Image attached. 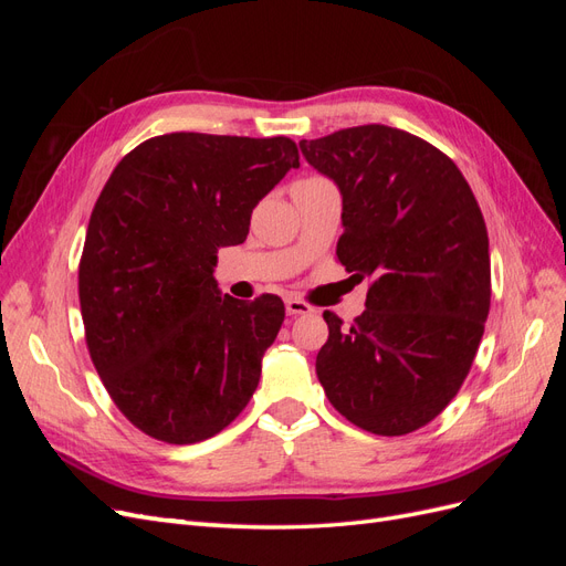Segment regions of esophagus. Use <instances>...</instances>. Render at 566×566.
<instances>
[{"label": "esophagus", "mask_w": 566, "mask_h": 566, "mask_svg": "<svg viewBox=\"0 0 566 566\" xmlns=\"http://www.w3.org/2000/svg\"><path fill=\"white\" fill-rule=\"evenodd\" d=\"M285 312H287L290 316H302V314H310L312 306L306 304L304 300H300V297H287V300H285Z\"/></svg>", "instance_id": "1"}]
</instances>
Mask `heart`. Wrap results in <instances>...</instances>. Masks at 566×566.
I'll use <instances>...</instances> for the list:
<instances>
[{"instance_id": "heart-1", "label": "heart", "mask_w": 566, "mask_h": 566, "mask_svg": "<svg viewBox=\"0 0 566 566\" xmlns=\"http://www.w3.org/2000/svg\"><path fill=\"white\" fill-rule=\"evenodd\" d=\"M312 179H318V177H312Z\"/></svg>"}]
</instances>
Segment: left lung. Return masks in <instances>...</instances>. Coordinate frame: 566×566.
I'll return each instance as SVG.
<instances>
[{"label":"left lung","mask_w":566,"mask_h":566,"mask_svg":"<svg viewBox=\"0 0 566 566\" xmlns=\"http://www.w3.org/2000/svg\"><path fill=\"white\" fill-rule=\"evenodd\" d=\"M342 193L337 262L368 279L352 325L325 312V397L356 427L401 437L432 422L465 382L491 306L489 233L455 163L387 125L300 142Z\"/></svg>","instance_id":"obj_1"}]
</instances>
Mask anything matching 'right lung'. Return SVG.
Segmentation results:
<instances>
[{
  "mask_svg": "<svg viewBox=\"0 0 566 566\" xmlns=\"http://www.w3.org/2000/svg\"><path fill=\"white\" fill-rule=\"evenodd\" d=\"M300 167L287 136H153L117 163L80 256L92 364L136 430L196 443L229 427L260 385L285 318L279 295L221 297L217 248L243 243L254 205Z\"/></svg>",
  "mask_w": 566,
  "mask_h": 566,
  "instance_id": "add662e5",
  "label": "right lung"
}]
</instances>
